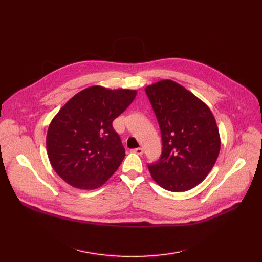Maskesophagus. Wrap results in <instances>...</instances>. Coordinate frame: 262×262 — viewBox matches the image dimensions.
<instances>
[{
  "mask_svg": "<svg viewBox=\"0 0 262 262\" xmlns=\"http://www.w3.org/2000/svg\"><path fill=\"white\" fill-rule=\"evenodd\" d=\"M132 152H133V153H136V154H138V155H142V154H143V148H142V147L133 148Z\"/></svg>",
  "mask_w": 262,
  "mask_h": 262,
  "instance_id": "34e87169",
  "label": "esophagus"
}]
</instances>
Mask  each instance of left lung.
<instances>
[{
  "instance_id": "1",
  "label": "left lung",
  "mask_w": 262,
  "mask_h": 262,
  "mask_svg": "<svg viewBox=\"0 0 262 262\" xmlns=\"http://www.w3.org/2000/svg\"><path fill=\"white\" fill-rule=\"evenodd\" d=\"M145 93L159 124L162 150L147 163L163 189L183 192L208 175L219 156L220 136L210 109L194 94L170 79L147 86Z\"/></svg>"
}]
</instances>
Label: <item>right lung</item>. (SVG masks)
Masks as SVG:
<instances>
[{"instance_id": "right-lung-1", "label": "right lung", "mask_w": 262, "mask_h": 262, "mask_svg": "<svg viewBox=\"0 0 262 262\" xmlns=\"http://www.w3.org/2000/svg\"><path fill=\"white\" fill-rule=\"evenodd\" d=\"M136 90L100 86L78 92L52 120L47 150L53 169L78 189L101 187L125 157L113 121L134 101Z\"/></svg>"}]
</instances>
